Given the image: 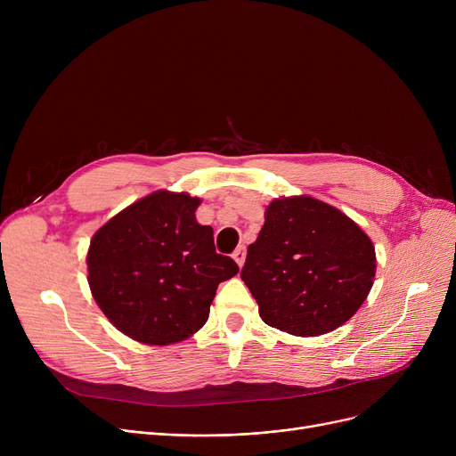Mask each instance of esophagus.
<instances>
[{
    "label": "esophagus",
    "instance_id": "1",
    "mask_svg": "<svg viewBox=\"0 0 456 456\" xmlns=\"http://www.w3.org/2000/svg\"><path fill=\"white\" fill-rule=\"evenodd\" d=\"M232 258H234V262L238 266H244V262H246V248L242 246V248H238L234 253H232Z\"/></svg>",
    "mask_w": 456,
    "mask_h": 456
}]
</instances>
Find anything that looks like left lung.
<instances>
[{
    "mask_svg": "<svg viewBox=\"0 0 456 456\" xmlns=\"http://www.w3.org/2000/svg\"><path fill=\"white\" fill-rule=\"evenodd\" d=\"M375 268L373 242L349 216L313 196H290L266 207L240 277L262 322L294 337H320L354 316Z\"/></svg>",
    "mask_w": 456,
    "mask_h": 456,
    "instance_id": "obj_1",
    "label": "left lung"
}]
</instances>
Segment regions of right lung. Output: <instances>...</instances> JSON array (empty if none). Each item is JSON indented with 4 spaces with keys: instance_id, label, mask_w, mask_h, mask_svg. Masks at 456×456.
Returning a JSON list of instances; mask_svg holds the SVG:
<instances>
[{
    "instance_id": "1",
    "label": "right lung",
    "mask_w": 456,
    "mask_h": 456,
    "mask_svg": "<svg viewBox=\"0 0 456 456\" xmlns=\"http://www.w3.org/2000/svg\"><path fill=\"white\" fill-rule=\"evenodd\" d=\"M200 198L157 190L94 232L86 253L90 292L109 322L148 346H170L208 320L222 281L238 273L218 255L214 231L196 220Z\"/></svg>"
}]
</instances>
